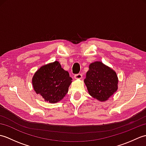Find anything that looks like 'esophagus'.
<instances>
[{
    "label": "esophagus",
    "instance_id": "34e87169",
    "mask_svg": "<svg viewBox=\"0 0 146 146\" xmlns=\"http://www.w3.org/2000/svg\"><path fill=\"white\" fill-rule=\"evenodd\" d=\"M82 73H78V74H76V75H75V76H74V77H75V79H81L82 78Z\"/></svg>",
    "mask_w": 146,
    "mask_h": 146
}]
</instances>
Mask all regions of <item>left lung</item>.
<instances>
[{"label": "left lung", "instance_id": "left-lung-1", "mask_svg": "<svg viewBox=\"0 0 146 146\" xmlns=\"http://www.w3.org/2000/svg\"><path fill=\"white\" fill-rule=\"evenodd\" d=\"M89 94L100 101H105L117 91L116 73L100 61L90 64L84 80Z\"/></svg>", "mask_w": 146, "mask_h": 146}]
</instances>
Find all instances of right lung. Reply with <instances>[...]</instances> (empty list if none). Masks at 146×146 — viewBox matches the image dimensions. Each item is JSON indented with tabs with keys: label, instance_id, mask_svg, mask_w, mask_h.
<instances>
[{
	"label": "right lung",
	"instance_id": "add662e5",
	"mask_svg": "<svg viewBox=\"0 0 146 146\" xmlns=\"http://www.w3.org/2000/svg\"><path fill=\"white\" fill-rule=\"evenodd\" d=\"M71 80L69 73L61 68L59 62L54 61L40 68L32 82L36 94L49 103H56L68 93Z\"/></svg>",
	"mask_w": 146,
	"mask_h": 146
}]
</instances>
